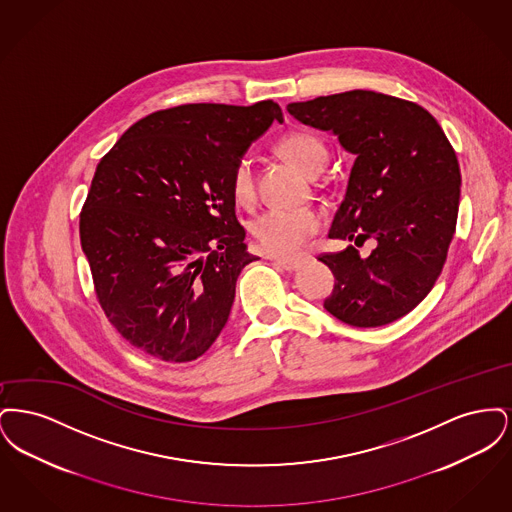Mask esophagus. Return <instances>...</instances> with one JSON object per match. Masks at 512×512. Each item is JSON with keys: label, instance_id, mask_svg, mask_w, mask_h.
Returning <instances> with one entry per match:
<instances>
[{"label": "esophagus", "instance_id": "obj_1", "mask_svg": "<svg viewBox=\"0 0 512 512\" xmlns=\"http://www.w3.org/2000/svg\"><path fill=\"white\" fill-rule=\"evenodd\" d=\"M272 261H274V265L286 268V270H297V268L301 267V263H299V261H293V259H284V257H274Z\"/></svg>", "mask_w": 512, "mask_h": 512}]
</instances>
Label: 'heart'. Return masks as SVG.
Returning a JSON list of instances; mask_svg holds the SVG:
<instances>
[{
  "instance_id": "obj_1",
  "label": "heart",
  "mask_w": 512,
  "mask_h": 512,
  "mask_svg": "<svg viewBox=\"0 0 512 512\" xmlns=\"http://www.w3.org/2000/svg\"><path fill=\"white\" fill-rule=\"evenodd\" d=\"M278 151L309 176H317L328 163V149L324 142L307 130L284 134L278 142ZM230 190L238 203L247 205L255 199V172L247 155H242L232 167ZM320 226L322 217L315 209L272 207L251 222V232L267 253L288 257L295 255Z\"/></svg>"
}]
</instances>
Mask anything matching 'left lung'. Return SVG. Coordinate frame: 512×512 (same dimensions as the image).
Instances as JSON below:
<instances>
[{"label": "left lung", "instance_id": "obj_1", "mask_svg": "<svg viewBox=\"0 0 512 512\" xmlns=\"http://www.w3.org/2000/svg\"><path fill=\"white\" fill-rule=\"evenodd\" d=\"M297 121L332 130L357 159L328 238H374L322 253L336 284L324 309L357 328L405 317L434 288L459 215L461 169L438 121L418 103L370 90L288 105Z\"/></svg>", "mask_w": 512, "mask_h": 512}]
</instances>
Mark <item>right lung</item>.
<instances>
[{
	"label": "right lung",
	"mask_w": 512,
	"mask_h": 512,
	"mask_svg": "<svg viewBox=\"0 0 512 512\" xmlns=\"http://www.w3.org/2000/svg\"><path fill=\"white\" fill-rule=\"evenodd\" d=\"M272 121L282 122L272 99L186 103L132 124L99 159L80 244L105 317L138 351L190 363L219 338L257 259L230 172Z\"/></svg>",
	"instance_id": "add662e5"
}]
</instances>
